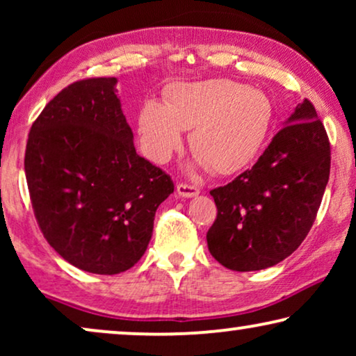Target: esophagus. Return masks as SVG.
Returning <instances> with one entry per match:
<instances>
[{
	"label": "esophagus",
	"mask_w": 356,
	"mask_h": 356,
	"mask_svg": "<svg viewBox=\"0 0 356 356\" xmlns=\"http://www.w3.org/2000/svg\"><path fill=\"white\" fill-rule=\"evenodd\" d=\"M177 193L181 197H194L201 193V189L197 186H193V184H186V183H178L177 184Z\"/></svg>",
	"instance_id": "34e87169"
}]
</instances>
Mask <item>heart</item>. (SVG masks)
<instances>
[{
  "mask_svg": "<svg viewBox=\"0 0 356 356\" xmlns=\"http://www.w3.org/2000/svg\"><path fill=\"white\" fill-rule=\"evenodd\" d=\"M274 123V104L266 92L232 79L177 82L165 92V104L145 100L138 115L139 144L145 157L167 163L189 145L213 173L240 172L264 147Z\"/></svg>",
  "mask_w": 356,
  "mask_h": 356,
  "instance_id": "1",
  "label": "heart"
}]
</instances>
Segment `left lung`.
<instances>
[{"label": "left lung", "instance_id": "obj_1", "mask_svg": "<svg viewBox=\"0 0 356 356\" xmlns=\"http://www.w3.org/2000/svg\"><path fill=\"white\" fill-rule=\"evenodd\" d=\"M264 154L225 186L211 191L217 218L207 232L211 254L238 272L279 264L316 220L330 173V144L308 99Z\"/></svg>", "mask_w": 356, "mask_h": 356}]
</instances>
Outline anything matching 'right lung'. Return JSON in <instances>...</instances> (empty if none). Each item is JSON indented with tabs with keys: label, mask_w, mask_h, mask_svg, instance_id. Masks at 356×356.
Here are the masks:
<instances>
[{
	"label": "right lung",
	"mask_w": 356,
	"mask_h": 356,
	"mask_svg": "<svg viewBox=\"0 0 356 356\" xmlns=\"http://www.w3.org/2000/svg\"><path fill=\"white\" fill-rule=\"evenodd\" d=\"M115 86L116 77H90L65 87L33 121L24 159L45 240L100 275L143 257L155 211L175 189L170 175L136 154Z\"/></svg>",
	"instance_id": "obj_1"
}]
</instances>
